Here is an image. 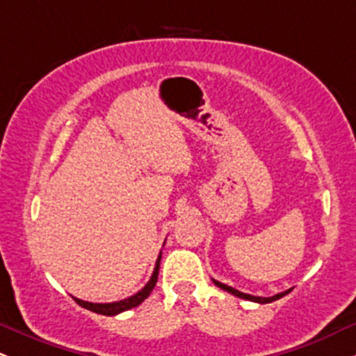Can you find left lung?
Returning a JSON list of instances; mask_svg holds the SVG:
<instances>
[{
  "label": "left lung",
  "mask_w": 356,
  "mask_h": 356,
  "mask_svg": "<svg viewBox=\"0 0 356 356\" xmlns=\"http://www.w3.org/2000/svg\"><path fill=\"white\" fill-rule=\"evenodd\" d=\"M212 281H214V284H216V286H219V288H220V289H224V291L231 293V295H234V296H238V298H243V300H248V301H254V303H261V305H264V303H271V301L280 300V298H283L284 295H288V293L291 291V289H288V291H284V293H277V295H275V296L263 298V296H252V295H248V293H241V291H238V289L231 288V286H227V284H224V283H219V281H216V280H212Z\"/></svg>",
  "instance_id": "1"
}]
</instances>
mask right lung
<instances>
[{
    "label": "right lung",
    "mask_w": 356,
    "mask_h": 356,
    "mask_svg": "<svg viewBox=\"0 0 356 356\" xmlns=\"http://www.w3.org/2000/svg\"><path fill=\"white\" fill-rule=\"evenodd\" d=\"M161 257H162V252L159 254L157 261H155V268H154L152 276H150L149 283H147L144 288H142L138 293H136L134 296L125 298V300H120V301H113V303H88V301L79 300V298H75V301L81 306V308L90 309V312H93V313L105 314V316H115V314L122 313V312H127V309L136 308V306H138L142 303V301L149 298L150 293H152L155 283H157L159 266H161Z\"/></svg>",
    "instance_id": "obj_1"
}]
</instances>
